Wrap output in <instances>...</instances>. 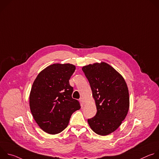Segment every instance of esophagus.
Segmentation results:
<instances>
[{
    "label": "esophagus",
    "instance_id": "obj_1",
    "mask_svg": "<svg viewBox=\"0 0 159 159\" xmlns=\"http://www.w3.org/2000/svg\"><path fill=\"white\" fill-rule=\"evenodd\" d=\"M80 101L82 102V104H85V100H84V99L83 98H80Z\"/></svg>",
    "mask_w": 159,
    "mask_h": 159
}]
</instances>
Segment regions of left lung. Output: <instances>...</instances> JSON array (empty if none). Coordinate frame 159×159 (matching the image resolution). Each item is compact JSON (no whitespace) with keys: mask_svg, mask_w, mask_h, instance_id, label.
I'll return each mask as SVG.
<instances>
[{"mask_svg":"<svg viewBox=\"0 0 159 159\" xmlns=\"http://www.w3.org/2000/svg\"><path fill=\"white\" fill-rule=\"evenodd\" d=\"M95 100L97 112L88 123L98 134L107 135L117 129L125 119L129 107L126 83L113 67L105 62L82 67Z\"/></svg>","mask_w":159,"mask_h":159,"instance_id":"8db88e82","label":"left lung"}]
</instances>
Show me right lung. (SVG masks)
I'll use <instances>...</instances> for the list:
<instances>
[{
    "mask_svg": "<svg viewBox=\"0 0 159 159\" xmlns=\"http://www.w3.org/2000/svg\"><path fill=\"white\" fill-rule=\"evenodd\" d=\"M75 70L70 63L51 65L36 77L30 95L32 115L44 131L55 134L69 125L72 113L80 109L72 98L73 87L69 80Z\"/></svg>",
    "mask_w": 159,
    "mask_h": 159,
    "instance_id": "1",
    "label": "right lung"
}]
</instances>
